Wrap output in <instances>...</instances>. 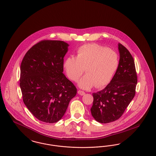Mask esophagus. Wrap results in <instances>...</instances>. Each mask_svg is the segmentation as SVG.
<instances>
[{
  "instance_id": "34e87169",
  "label": "esophagus",
  "mask_w": 156,
  "mask_h": 156,
  "mask_svg": "<svg viewBox=\"0 0 156 156\" xmlns=\"http://www.w3.org/2000/svg\"><path fill=\"white\" fill-rule=\"evenodd\" d=\"M78 94L80 95H83L85 94V92L81 91V90H79V91H78Z\"/></svg>"
}]
</instances>
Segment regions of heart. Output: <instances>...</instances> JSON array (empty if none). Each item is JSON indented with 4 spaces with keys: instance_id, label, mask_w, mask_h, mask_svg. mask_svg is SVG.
Wrapping results in <instances>:
<instances>
[{
    "instance_id": "1",
    "label": "heart",
    "mask_w": 156,
    "mask_h": 156,
    "mask_svg": "<svg viewBox=\"0 0 156 156\" xmlns=\"http://www.w3.org/2000/svg\"><path fill=\"white\" fill-rule=\"evenodd\" d=\"M119 65L117 53L96 44H85L76 51V56H69L65 60L64 68L67 76L76 82L84 69L86 75L79 82V87L89 90L95 86L101 88L111 81Z\"/></svg>"
}]
</instances>
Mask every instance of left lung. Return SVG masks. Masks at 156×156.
Returning <instances> with one entry per match:
<instances>
[{"mask_svg": "<svg viewBox=\"0 0 156 156\" xmlns=\"http://www.w3.org/2000/svg\"><path fill=\"white\" fill-rule=\"evenodd\" d=\"M119 50V67L111 81L102 90L92 94V115L101 123L119 119L136 94L137 76L134 59L121 44Z\"/></svg>", "mask_w": 156, "mask_h": 156, "instance_id": "obj_1", "label": "left lung"}]
</instances>
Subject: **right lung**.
I'll return each instance as SVG.
<instances>
[{"mask_svg":"<svg viewBox=\"0 0 156 156\" xmlns=\"http://www.w3.org/2000/svg\"><path fill=\"white\" fill-rule=\"evenodd\" d=\"M68 46L61 41H42L28 50L20 65L23 102L37 119L46 123L61 119L76 94V88L63 73Z\"/></svg>","mask_w":156,"mask_h":156,"instance_id":"add662e5","label":"right lung"}]
</instances>
